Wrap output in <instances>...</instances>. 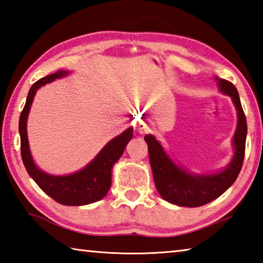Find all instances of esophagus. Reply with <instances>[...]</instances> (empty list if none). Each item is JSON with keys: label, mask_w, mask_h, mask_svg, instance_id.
<instances>
[{"label": "esophagus", "mask_w": 263, "mask_h": 263, "mask_svg": "<svg viewBox=\"0 0 263 263\" xmlns=\"http://www.w3.org/2000/svg\"><path fill=\"white\" fill-rule=\"evenodd\" d=\"M137 131L139 132L140 135H145V133H148V132L151 131V128H149L147 123L140 122V123L137 125Z\"/></svg>", "instance_id": "obj_1"}]
</instances>
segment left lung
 <instances>
[{
	"instance_id": "left-lung-1",
	"label": "left lung",
	"mask_w": 263,
	"mask_h": 263,
	"mask_svg": "<svg viewBox=\"0 0 263 263\" xmlns=\"http://www.w3.org/2000/svg\"><path fill=\"white\" fill-rule=\"evenodd\" d=\"M215 80L219 91L231 97L237 110L238 123L232 139L234 152L228 166L206 174L193 173L176 163L153 135L144 138L148 146L149 163L158 193L164 201L177 206L197 208L212 202L234 183L241 171L247 136L246 117L237 88L226 80L217 77Z\"/></svg>"
}]
</instances>
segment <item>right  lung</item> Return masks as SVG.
<instances>
[{
    "label": "right lung",
    "mask_w": 263,
    "mask_h": 263,
    "mask_svg": "<svg viewBox=\"0 0 263 263\" xmlns=\"http://www.w3.org/2000/svg\"><path fill=\"white\" fill-rule=\"evenodd\" d=\"M68 74H70L69 70L60 69L54 74L41 79L30 88L24 109L20 117L21 154L26 172L44 193L62 205L80 206L100 201L108 194L112 181V167L122 157L127 142L132 139L133 128L128 127L121 135L111 139L90 162L78 172L67 175H52L42 171L35 164L29 146L26 123L30 109L39 88L57 79L67 77Z\"/></svg>",
    "instance_id": "right-lung-1"
}]
</instances>
